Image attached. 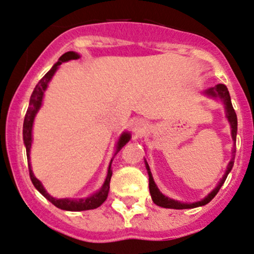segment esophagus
<instances>
[{
    "label": "esophagus",
    "instance_id": "34e87169",
    "mask_svg": "<svg viewBox=\"0 0 254 254\" xmlns=\"http://www.w3.org/2000/svg\"><path fill=\"white\" fill-rule=\"evenodd\" d=\"M132 127H133V131L136 132V134H139V136H142V134L145 133L146 131V124L144 121H134L133 124H132Z\"/></svg>",
    "mask_w": 254,
    "mask_h": 254
}]
</instances>
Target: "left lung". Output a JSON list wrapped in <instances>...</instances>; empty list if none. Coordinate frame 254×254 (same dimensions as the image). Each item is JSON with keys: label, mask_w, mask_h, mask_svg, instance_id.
<instances>
[{"label": "left lung", "mask_w": 254, "mask_h": 254, "mask_svg": "<svg viewBox=\"0 0 254 254\" xmlns=\"http://www.w3.org/2000/svg\"><path fill=\"white\" fill-rule=\"evenodd\" d=\"M205 95L210 96V97L221 99V102H223L224 105H225L226 117H227V120H229L230 125H231V134H232L233 142L236 143L237 127H238V121H237L236 111H234V109L232 107V103H231V97H230L229 90H227L226 85L225 84H217L216 86H214V88H211V89L206 90V91H205ZM234 155H236V149L233 147L232 159L230 160L229 165H227V170H226L225 175H224V177L220 179V182L218 183V185L216 186V188H214L213 190L211 191L210 193H208L204 199H201V200H199V201H195V203H190V204L182 203V201L175 200V199H171V198L166 197V195L163 194L162 192L159 191V189L157 188L156 183H155V181H153L152 175H151L149 164H147L146 160H145L147 175H149L150 194H151V198H152L153 203H155L156 205H158V206H162V207H165V208H176V210H183V208H193V207H198V206H203V205H206L207 203H210V201L212 200L214 197H216L218 191H219L221 186H223L224 182L226 181L227 175H229L231 170H232L233 164H234Z\"/></svg>", "instance_id": "obj_1"}]
</instances>
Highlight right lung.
<instances>
[{
	"label": "right lung",
	"mask_w": 254,
	"mask_h": 254,
	"mask_svg": "<svg viewBox=\"0 0 254 254\" xmlns=\"http://www.w3.org/2000/svg\"><path fill=\"white\" fill-rule=\"evenodd\" d=\"M79 59V55L75 51H68V53L63 54L62 56L60 57L59 62L56 64H54V66L51 68L49 71H48L46 75L41 78V81L37 83L36 86H35L33 94H31L30 97V102H29V108L27 110V114H25L24 117V123H23V140H24V145H25V150H27V158H28V168H29V175H30V179L33 182V184L35 188L40 191V193H42L46 197L50 203H53L56 207L61 208V210H65V211H85V210H94V208H97L98 206H101L102 204L104 203L105 199L108 197L109 190H110V179L112 176V170H111V163L109 165V170H108V176L105 178V182L103 186L101 188V190L96 192L92 195L86 198H81V199H70V198H63V199H57L51 197V195L48 193L46 191V189L43 188L42 183L38 181V179L35 177L33 170H31V165H30V147H31V143H33V136H31V131H33V124H34V120L36 114L40 110L41 105H42V99H43V95L46 92V90L48 88V84L53 78V76L55 75L56 70L59 69V66L62 64L63 62H68L70 60H77ZM130 133L129 132H123L121 134L120 139H118L117 143V149H116V153L120 151L122 147H123L125 144L130 140Z\"/></svg>",
	"instance_id": "obj_1"
}]
</instances>
